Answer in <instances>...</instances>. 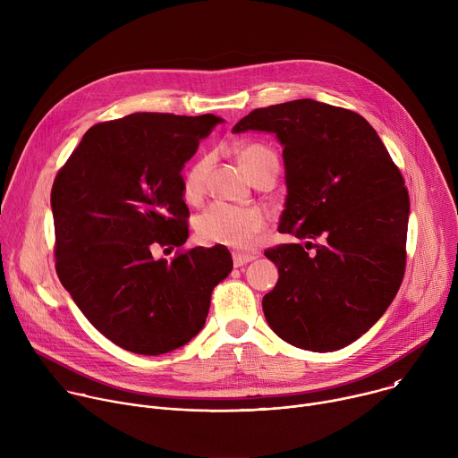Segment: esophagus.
<instances>
[{"instance_id":"esophagus-1","label":"esophagus","mask_w":458,"mask_h":458,"mask_svg":"<svg viewBox=\"0 0 458 458\" xmlns=\"http://www.w3.org/2000/svg\"><path fill=\"white\" fill-rule=\"evenodd\" d=\"M232 259H233V267H235V268H241V267H244V265L251 263V260H255V259H257V255H255V253H241V251H233V253H232Z\"/></svg>"}]
</instances>
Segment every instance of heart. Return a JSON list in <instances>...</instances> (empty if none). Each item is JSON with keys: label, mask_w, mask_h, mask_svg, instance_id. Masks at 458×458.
Wrapping results in <instances>:
<instances>
[{"label": "heart", "mask_w": 458, "mask_h": 458, "mask_svg": "<svg viewBox=\"0 0 458 458\" xmlns=\"http://www.w3.org/2000/svg\"><path fill=\"white\" fill-rule=\"evenodd\" d=\"M239 165L246 172L248 177H253L259 170H263L267 165H276V154L265 145H248L239 156ZM210 161L199 159L193 163L184 177H182V195L188 201L198 199L203 193L205 175ZM265 217L257 210L233 208L228 205L216 203L208 207L195 221V232L198 237L207 244H223L237 250H248L255 246L260 233L265 232Z\"/></svg>", "instance_id": "obj_1"}]
</instances>
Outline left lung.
I'll list each match as a JSON object with an SVG mask.
<instances>
[{
  "label": "left lung",
  "mask_w": 458,
  "mask_h": 458,
  "mask_svg": "<svg viewBox=\"0 0 458 458\" xmlns=\"http://www.w3.org/2000/svg\"><path fill=\"white\" fill-rule=\"evenodd\" d=\"M276 134L286 201L279 232L322 239L265 251L279 270L263 297L270 328L292 346L335 352L366 334L395 299L406 268L410 195L375 128L359 114L295 99L244 115L233 134ZM311 244V242H310Z\"/></svg>",
  "instance_id": "8db88e82"
}]
</instances>
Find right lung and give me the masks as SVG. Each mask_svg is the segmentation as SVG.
I'll return each mask as SVG.
<instances>
[{
    "label": "right lung",
    "instance_id": "add662e5",
    "mask_svg": "<svg viewBox=\"0 0 458 458\" xmlns=\"http://www.w3.org/2000/svg\"><path fill=\"white\" fill-rule=\"evenodd\" d=\"M219 123L214 114L138 112L94 124L54 181L57 277L123 350L161 355L184 346L232 272L225 246L154 257L157 246L188 239L181 170Z\"/></svg>",
    "mask_w": 458,
    "mask_h": 458
}]
</instances>
